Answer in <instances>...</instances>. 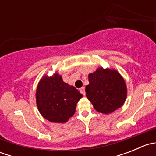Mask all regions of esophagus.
Masks as SVG:
<instances>
[{
  "mask_svg": "<svg viewBox=\"0 0 156 156\" xmlns=\"http://www.w3.org/2000/svg\"><path fill=\"white\" fill-rule=\"evenodd\" d=\"M80 92L81 93V94H83V95H85V88H84V87H82L81 88H80Z\"/></svg>",
  "mask_w": 156,
  "mask_h": 156,
  "instance_id": "34e87169",
  "label": "esophagus"
}]
</instances>
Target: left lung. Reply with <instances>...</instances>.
<instances>
[{
    "instance_id": "left-lung-1",
    "label": "left lung",
    "mask_w": 156,
    "mask_h": 156,
    "mask_svg": "<svg viewBox=\"0 0 156 156\" xmlns=\"http://www.w3.org/2000/svg\"><path fill=\"white\" fill-rule=\"evenodd\" d=\"M86 97L99 112L109 114L123 106L127 97V86L118 71L97 69L89 74Z\"/></svg>"
}]
</instances>
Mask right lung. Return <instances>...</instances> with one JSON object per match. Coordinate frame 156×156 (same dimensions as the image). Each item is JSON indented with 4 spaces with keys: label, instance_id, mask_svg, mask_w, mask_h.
<instances>
[{
    "label": "right lung",
    "instance_id": "add662e5",
    "mask_svg": "<svg viewBox=\"0 0 156 156\" xmlns=\"http://www.w3.org/2000/svg\"><path fill=\"white\" fill-rule=\"evenodd\" d=\"M82 94L74 86L66 84L62 76L42 77L36 90V103L41 115L55 123H65L75 114Z\"/></svg>",
    "mask_w": 156,
    "mask_h": 156
}]
</instances>
